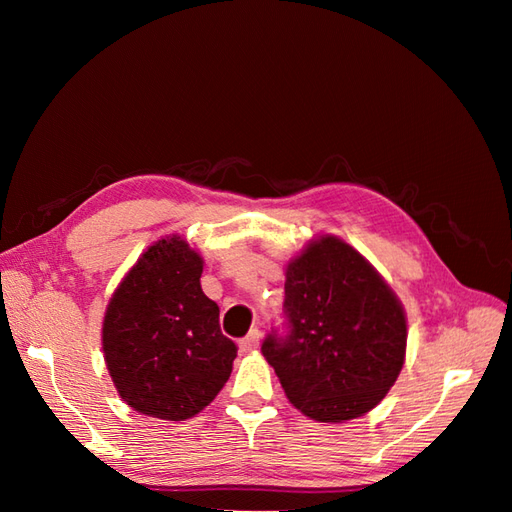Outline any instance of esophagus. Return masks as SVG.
Masks as SVG:
<instances>
[{"label":"esophagus","mask_w":512,"mask_h":512,"mask_svg":"<svg viewBox=\"0 0 512 512\" xmlns=\"http://www.w3.org/2000/svg\"><path fill=\"white\" fill-rule=\"evenodd\" d=\"M258 344H260V331H258V329H252L250 333H247V335L241 339L239 348H241V352H252V350L258 348Z\"/></svg>","instance_id":"esophagus-1"}]
</instances>
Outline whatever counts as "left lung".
<instances>
[{
  "label": "left lung",
  "instance_id": "8db88e82",
  "mask_svg": "<svg viewBox=\"0 0 512 512\" xmlns=\"http://www.w3.org/2000/svg\"><path fill=\"white\" fill-rule=\"evenodd\" d=\"M286 333L271 331L262 354L290 404L320 423L376 408L406 359L404 305L346 241L324 235L286 269Z\"/></svg>",
  "mask_w": 512,
  "mask_h": 512
}]
</instances>
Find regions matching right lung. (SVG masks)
Masks as SVG:
<instances>
[{"label": "right lung", "mask_w": 512, "mask_h": 512, "mask_svg": "<svg viewBox=\"0 0 512 512\" xmlns=\"http://www.w3.org/2000/svg\"><path fill=\"white\" fill-rule=\"evenodd\" d=\"M203 258L173 235L147 247L108 301L102 350L121 399L136 412L185 421L222 391L237 346L200 288Z\"/></svg>", "instance_id": "1"}]
</instances>
